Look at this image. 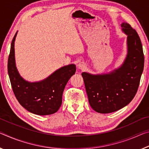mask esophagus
<instances>
[{
	"instance_id": "34e87169",
	"label": "esophagus",
	"mask_w": 149,
	"mask_h": 149,
	"mask_svg": "<svg viewBox=\"0 0 149 149\" xmlns=\"http://www.w3.org/2000/svg\"><path fill=\"white\" fill-rule=\"evenodd\" d=\"M77 67L79 70H84L86 68V64L84 62H80L78 65H77Z\"/></svg>"
}]
</instances>
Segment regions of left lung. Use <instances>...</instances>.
Instances as JSON below:
<instances>
[{
	"instance_id": "left-lung-1",
	"label": "left lung",
	"mask_w": 149,
	"mask_h": 149,
	"mask_svg": "<svg viewBox=\"0 0 149 149\" xmlns=\"http://www.w3.org/2000/svg\"><path fill=\"white\" fill-rule=\"evenodd\" d=\"M127 35V58L123 65L107 74H81L89 105L100 113H109L128 105L137 92L144 68L145 58L137 32L129 24L123 22Z\"/></svg>"
}]
</instances>
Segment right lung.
Returning <instances> with one entry per match:
<instances>
[{
    "label": "right lung",
    "mask_w": 149,
    "mask_h": 149,
    "mask_svg": "<svg viewBox=\"0 0 149 149\" xmlns=\"http://www.w3.org/2000/svg\"><path fill=\"white\" fill-rule=\"evenodd\" d=\"M11 43L8 60V73L14 94L20 104L28 111L40 115H51L58 111L62 102V94L66 84L76 68L70 64L61 68L39 82L25 81L18 74L15 65V41Z\"/></svg>",
    "instance_id": "1"
}]
</instances>
